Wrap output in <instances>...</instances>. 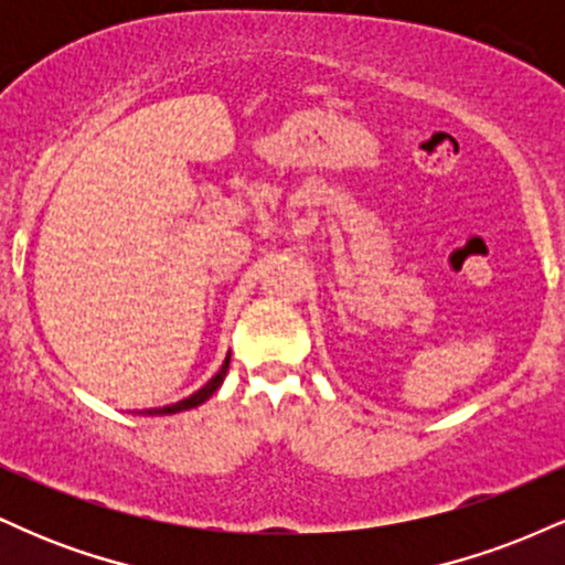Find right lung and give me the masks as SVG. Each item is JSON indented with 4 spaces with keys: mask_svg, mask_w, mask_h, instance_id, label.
I'll use <instances>...</instances> for the list:
<instances>
[{
    "mask_svg": "<svg viewBox=\"0 0 565 565\" xmlns=\"http://www.w3.org/2000/svg\"><path fill=\"white\" fill-rule=\"evenodd\" d=\"M228 364H231V353L225 355L223 366H220V372L212 377L210 382H206L201 391H196L193 395H188V398L178 401V404H170V406H161V408H146V412H138V414H148V417H157V414H178V412H185V408H196L199 404H204L206 398H212V393L217 391L220 385H223L225 374H228Z\"/></svg>",
    "mask_w": 565,
    "mask_h": 565,
    "instance_id": "right-lung-1",
    "label": "right lung"
}]
</instances>
